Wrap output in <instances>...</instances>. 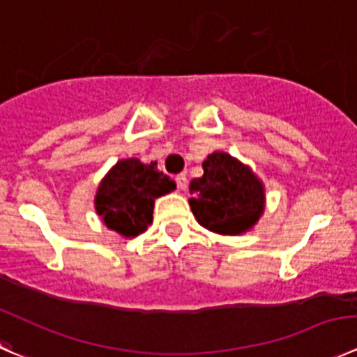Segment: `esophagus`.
I'll use <instances>...</instances> for the list:
<instances>
[{
  "label": "esophagus",
  "mask_w": 357,
  "mask_h": 357,
  "mask_svg": "<svg viewBox=\"0 0 357 357\" xmlns=\"http://www.w3.org/2000/svg\"><path fill=\"white\" fill-rule=\"evenodd\" d=\"M175 182H177V187L180 190H185L187 189V177L183 174L177 175V178H175Z\"/></svg>",
  "instance_id": "esophagus-1"
}]
</instances>
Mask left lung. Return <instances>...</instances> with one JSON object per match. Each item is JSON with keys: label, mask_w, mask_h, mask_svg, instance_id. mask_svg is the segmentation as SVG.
<instances>
[{"label": "left lung", "mask_w": 357, "mask_h": 357, "mask_svg": "<svg viewBox=\"0 0 357 357\" xmlns=\"http://www.w3.org/2000/svg\"><path fill=\"white\" fill-rule=\"evenodd\" d=\"M194 217L208 231L222 236L248 232L266 208V187L248 165L224 151L208 154L203 177L189 185Z\"/></svg>", "instance_id": "1"}]
</instances>
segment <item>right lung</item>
Masks as SVG:
<instances>
[{
	"instance_id": "right-lung-1",
	"label": "right lung",
	"mask_w": 357,
	"mask_h": 357,
	"mask_svg": "<svg viewBox=\"0 0 357 357\" xmlns=\"http://www.w3.org/2000/svg\"><path fill=\"white\" fill-rule=\"evenodd\" d=\"M175 189V182L137 158L119 160L100 180L95 211L104 225L123 238H135L153 224L154 201Z\"/></svg>"
}]
</instances>
